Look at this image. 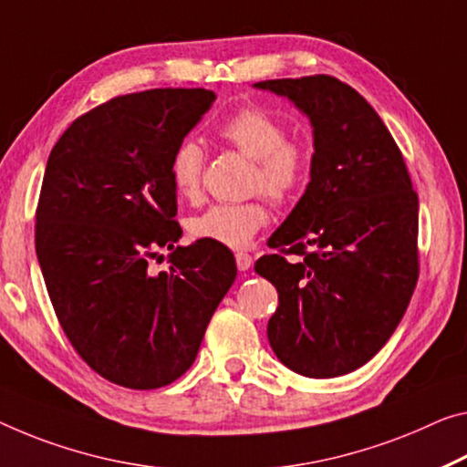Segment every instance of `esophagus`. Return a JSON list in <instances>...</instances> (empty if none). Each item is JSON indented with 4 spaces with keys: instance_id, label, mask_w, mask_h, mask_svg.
Wrapping results in <instances>:
<instances>
[{
    "instance_id": "esophagus-1",
    "label": "esophagus",
    "mask_w": 467,
    "mask_h": 467,
    "mask_svg": "<svg viewBox=\"0 0 467 467\" xmlns=\"http://www.w3.org/2000/svg\"><path fill=\"white\" fill-rule=\"evenodd\" d=\"M235 265H238L240 271H248L250 267H253V256L246 253H238L235 254Z\"/></svg>"
}]
</instances>
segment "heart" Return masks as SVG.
Segmentation results:
<instances>
[{"mask_svg":"<svg viewBox=\"0 0 467 467\" xmlns=\"http://www.w3.org/2000/svg\"><path fill=\"white\" fill-rule=\"evenodd\" d=\"M217 135L227 146L253 161V190L275 202L296 196L306 182L311 152L305 140L285 135V125L261 109H242L221 123ZM204 150L198 141L183 140L171 154L169 175L179 198L196 200L202 190ZM269 209L263 200L219 202L192 219L193 238L227 248H246L256 232L267 225Z\"/></svg>","mask_w":467,"mask_h":467,"instance_id":"1","label":"heart"}]
</instances>
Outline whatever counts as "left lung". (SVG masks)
Wrapping results in <instances>:
<instances>
[{
    "label": "left lung",
    "instance_id": "left-lung-1",
    "mask_svg": "<svg viewBox=\"0 0 467 467\" xmlns=\"http://www.w3.org/2000/svg\"><path fill=\"white\" fill-rule=\"evenodd\" d=\"M254 88L305 112L315 146L311 182L267 242L275 254L254 265L279 298L269 344L300 376H344L389 342L411 300L418 193L390 131L350 85L313 75Z\"/></svg>",
    "mask_w": 467,
    "mask_h": 467
}]
</instances>
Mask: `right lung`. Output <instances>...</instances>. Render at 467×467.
<instances>
[{
    "label": "right lung",
    "instance_id": "right-lung-1",
    "mask_svg": "<svg viewBox=\"0 0 467 467\" xmlns=\"http://www.w3.org/2000/svg\"><path fill=\"white\" fill-rule=\"evenodd\" d=\"M214 98L202 88L112 98L78 117L47 159L35 248L49 300L83 361L125 389H161L192 368L238 274L209 244L175 246L171 154ZM161 247L174 250L171 267L150 275Z\"/></svg>",
    "mask_w": 467,
    "mask_h": 467
}]
</instances>
